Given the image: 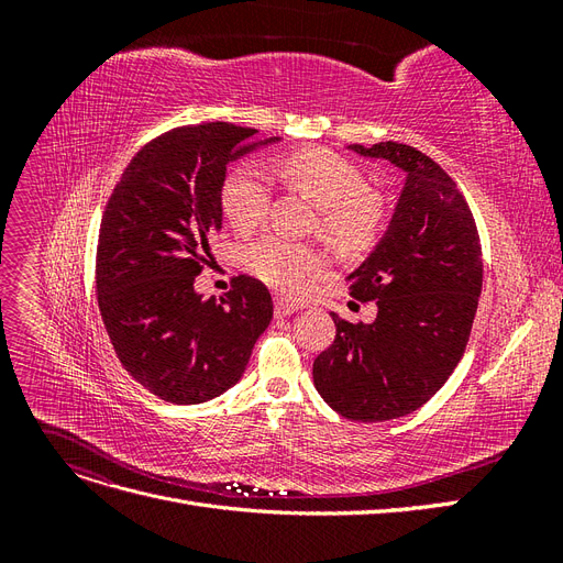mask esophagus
Returning a JSON list of instances; mask_svg holds the SVG:
<instances>
[{"label": "esophagus", "mask_w": 563, "mask_h": 563, "mask_svg": "<svg viewBox=\"0 0 563 563\" xmlns=\"http://www.w3.org/2000/svg\"><path fill=\"white\" fill-rule=\"evenodd\" d=\"M298 310H302V302L286 300V298H277V300H275V312H277L279 317H288V314H294V312H298Z\"/></svg>", "instance_id": "1"}]
</instances>
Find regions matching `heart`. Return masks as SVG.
Masks as SVG:
<instances>
[{
  "label": "heart",
  "instance_id": "b5f03b06",
  "mask_svg": "<svg viewBox=\"0 0 563 563\" xmlns=\"http://www.w3.org/2000/svg\"><path fill=\"white\" fill-rule=\"evenodd\" d=\"M269 174L317 207V232L331 246L345 253L362 251L380 234L385 207L371 190L364 172L331 150H298L272 162ZM220 207L230 225L253 232L269 209V185L261 172L236 166L220 187ZM246 267L267 286L282 294L298 296L327 267L323 253L265 234L246 249Z\"/></svg>",
  "mask_w": 563,
  "mask_h": 563
}]
</instances>
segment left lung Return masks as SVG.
<instances>
[{
  "label": "left lung",
  "mask_w": 563,
  "mask_h": 563,
  "mask_svg": "<svg viewBox=\"0 0 563 563\" xmlns=\"http://www.w3.org/2000/svg\"><path fill=\"white\" fill-rule=\"evenodd\" d=\"M406 174L387 232L347 277L378 317L350 323L333 314L335 340L312 366L314 387L347 420L413 413L449 380L467 347L482 296V244L455 180L404 143L350 145Z\"/></svg>",
  "instance_id": "1"
}]
</instances>
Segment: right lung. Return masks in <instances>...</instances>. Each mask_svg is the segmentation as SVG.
Masks as SVG:
<instances>
[{"label": "right lung", "mask_w": 563, "mask_h": 563, "mask_svg": "<svg viewBox=\"0 0 563 563\" xmlns=\"http://www.w3.org/2000/svg\"><path fill=\"white\" fill-rule=\"evenodd\" d=\"M228 122L178 126L139 150L114 185L96 251L98 310L129 376L168 404L223 395L272 321L263 282L240 275L216 300L195 291L223 225L228 164L267 139Z\"/></svg>", "instance_id": "right-lung-1"}]
</instances>
